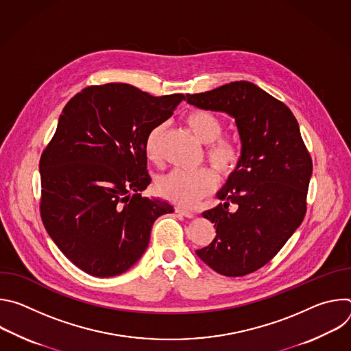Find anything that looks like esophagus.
<instances>
[{
    "label": "esophagus",
    "mask_w": 351,
    "mask_h": 351,
    "mask_svg": "<svg viewBox=\"0 0 351 351\" xmlns=\"http://www.w3.org/2000/svg\"><path fill=\"white\" fill-rule=\"evenodd\" d=\"M175 211H176L178 214L186 217V218H193V217H194V213H193V211H190V210H187V208H183V207H176Z\"/></svg>",
    "instance_id": "1"
}]
</instances>
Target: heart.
<instances>
[{"label": "heart", "mask_w": 351, "mask_h": 351, "mask_svg": "<svg viewBox=\"0 0 351 351\" xmlns=\"http://www.w3.org/2000/svg\"><path fill=\"white\" fill-rule=\"evenodd\" d=\"M184 122L195 137L207 144L206 157L214 169L223 178L232 176L243 160V148L233 137L222 136L223 121L208 110H191L184 115ZM165 132L164 125H156L148 130L143 141V149L149 162H160V144ZM217 186V175L210 168L193 171L173 169L157 180L158 194L179 206H193L199 198L211 193Z\"/></svg>", "instance_id": "heart-1"}]
</instances>
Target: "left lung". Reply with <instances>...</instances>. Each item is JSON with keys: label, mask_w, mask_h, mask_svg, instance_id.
I'll return each instance as SVG.
<instances>
[{"label": "left lung", "mask_w": 351, "mask_h": 351, "mask_svg": "<svg viewBox=\"0 0 351 351\" xmlns=\"http://www.w3.org/2000/svg\"><path fill=\"white\" fill-rule=\"evenodd\" d=\"M186 97L198 108L229 114L239 129L243 160L218 193L225 203L203 213L217 236L195 253L221 275L244 276L268 264L303 222L313 160L289 107L253 83Z\"/></svg>", "instance_id": "1"}]
</instances>
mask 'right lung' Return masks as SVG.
I'll return each instance as SVG.
<instances>
[{"instance_id": "add662e5", "label": "right lung", "mask_w": 351, "mask_h": 351, "mask_svg": "<svg viewBox=\"0 0 351 351\" xmlns=\"http://www.w3.org/2000/svg\"><path fill=\"white\" fill-rule=\"evenodd\" d=\"M184 94L154 97L126 83L73 95L40 157V215L58 248L82 271L110 278L145 252L154 221L173 213L141 197L152 178L143 141L172 117Z\"/></svg>"}]
</instances>
